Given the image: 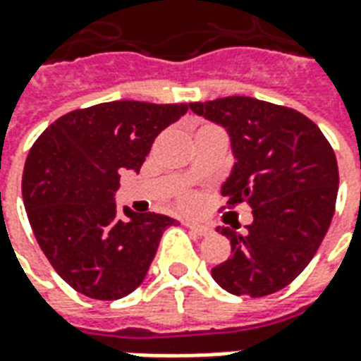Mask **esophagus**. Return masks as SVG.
<instances>
[{
	"mask_svg": "<svg viewBox=\"0 0 361 361\" xmlns=\"http://www.w3.org/2000/svg\"><path fill=\"white\" fill-rule=\"evenodd\" d=\"M185 226L189 228V230H191V232H193V234H197V235H209V234H212V228L211 226H204V224H195V222H185Z\"/></svg>",
	"mask_w": 361,
	"mask_h": 361,
	"instance_id": "obj_1",
	"label": "esophagus"
}]
</instances>
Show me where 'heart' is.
<instances>
[{
	"mask_svg": "<svg viewBox=\"0 0 361 361\" xmlns=\"http://www.w3.org/2000/svg\"><path fill=\"white\" fill-rule=\"evenodd\" d=\"M181 204H183V207H193V204H195V199L191 195H183L181 197Z\"/></svg>",
	"mask_w": 361,
	"mask_h": 361,
	"instance_id": "obj_1",
	"label": "heart"
}]
</instances>
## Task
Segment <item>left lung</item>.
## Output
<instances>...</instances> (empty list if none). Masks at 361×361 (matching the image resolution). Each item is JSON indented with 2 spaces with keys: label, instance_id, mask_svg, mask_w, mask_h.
I'll list each match as a JSON object with an SVG mask.
<instances>
[{
  "label": "left lung",
  "instance_id": "obj_1",
  "mask_svg": "<svg viewBox=\"0 0 361 361\" xmlns=\"http://www.w3.org/2000/svg\"><path fill=\"white\" fill-rule=\"evenodd\" d=\"M189 108L230 135L235 164L222 185L226 204L253 209L247 232L219 228L232 257L212 269V279L230 294H274L310 265L331 226L338 193L333 147L298 110L251 96Z\"/></svg>",
  "mask_w": 361,
  "mask_h": 361
}]
</instances>
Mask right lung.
<instances>
[{
  "label": "right lung",
  "instance_id": "add662e5",
  "mask_svg": "<svg viewBox=\"0 0 361 361\" xmlns=\"http://www.w3.org/2000/svg\"><path fill=\"white\" fill-rule=\"evenodd\" d=\"M188 104L116 100L73 110L46 127L28 152L23 201L36 242L69 286L119 300L141 284L176 220L114 203L119 170H141L158 133Z\"/></svg>",
  "mask_w": 361,
  "mask_h": 361
}]
</instances>
